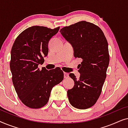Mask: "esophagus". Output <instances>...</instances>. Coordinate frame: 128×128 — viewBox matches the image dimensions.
Instances as JSON below:
<instances>
[{"label": "esophagus", "instance_id": "1", "mask_svg": "<svg viewBox=\"0 0 128 128\" xmlns=\"http://www.w3.org/2000/svg\"><path fill=\"white\" fill-rule=\"evenodd\" d=\"M64 78H69V74L67 73H64Z\"/></svg>", "mask_w": 128, "mask_h": 128}]
</instances>
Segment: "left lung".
<instances>
[{
  "label": "left lung",
  "instance_id": "8db88e82",
  "mask_svg": "<svg viewBox=\"0 0 128 128\" xmlns=\"http://www.w3.org/2000/svg\"><path fill=\"white\" fill-rule=\"evenodd\" d=\"M60 32L72 45L74 57L82 59L78 70L79 78L73 73L69 74L74 82L73 88L67 92L69 102L78 109L92 107L100 96L109 65L106 36L99 27L86 21L62 28Z\"/></svg>",
  "mask_w": 128,
  "mask_h": 128
}]
</instances>
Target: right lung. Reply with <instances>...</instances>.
Wrapping results in <instances>:
<instances>
[{
	"label": "right lung",
	"mask_w": 128,
	"mask_h": 128,
	"mask_svg": "<svg viewBox=\"0 0 128 128\" xmlns=\"http://www.w3.org/2000/svg\"><path fill=\"white\" fill-rule=\"evenodd\" d=\"M59 28L32 26L19 34L12 46L10 62L12 82L19 98L30 108L45 106L52 88L64 79V72L59 68L50 70L38 68L48 55L49 41Z\"/></svg>",
	"instance_id": "add662e5"
}]
</instances>
